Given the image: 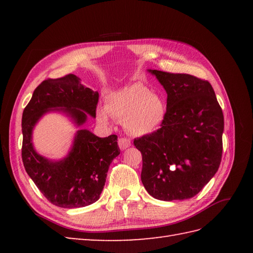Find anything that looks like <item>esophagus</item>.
I'll list each match as a JSON object with an SVG mask.
<instances>
[{"instance_id":"obj_1","label":"esophagus","mask_w":253,"mask_h":253,"mask_svg":"<svg viewBox=\"0 0 253 253\" xmlns=\"http://www.w3.org/2000/svg\"><path fill=\"white\" fill-rule=\"evenodd\" d=\"M118 146H120L121 150H126L127 148H129L131 146L130 140L127 138H121L120 140H118Z\"/></svg>"}]
</instances>
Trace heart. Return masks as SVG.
<instances>
[{
    "mask_svg": "<svg viewBox=\"0 0 253 253\" xmlns=\"http://www.w3.org/2000/svg\"><path fill=\"white\" fill-rule=\"evenodd\" d=\"M166 115V103L160 94L151 93L142 84H132L120 89L100 106L96 117L100 123L110 125L112 117L124 124L128 133L136 137L157 131Z\"/></svg>",
    "mask_w": 253,
    "mask_h": 253,
    "instance_id": "b5f03b06",
    "label": "heart"
}]
</instances>
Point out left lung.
Returning <instances> with one entry per match:
<instances>
[{
  "mask_svg": "<svg viewBox=\"0 0 253 253\" xmlns=\"http://www.w3.org/2000/svg\"><path fill=\"white\" fill-rule=\"evenodd\" d=\"M168 93L159 130L133 141L142 154L141 181L162 201L195 197L222 160L224 116L211 84L188 74L148 69Z\"/></svg>",
  "mask_w": 253,
  "mask_h": 253,
  "instance_id": "left-lung-1",
  "label": "left lung"
}]
</instances>
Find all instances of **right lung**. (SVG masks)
Returning a JSON list of instances; mask_svg holds the SVG:
<instances>
[{
  "mask_svg": "<svg viewBox=\"0 0 253 253\" xmlns=\"http://www.w3.org/2000/svg\"><path fill=\"white\" fill-rule=\"evenodd\" d=\"M99 92L87 88L73 74L46 79L34 91L21 118V158L27 174L43 196L56 207L90 206L100 199L110 164L121 153L117 136L100 138L82 126L95 117ZM47 112H60L79 128L69 153L61 160L38 154L32 143L36 124Z\"/></svg>",
  "mask_w": 253,
  "mask_h": 253,
  "instance_id": "add662e5",
  "label": "right lung"
}]
</instances>
